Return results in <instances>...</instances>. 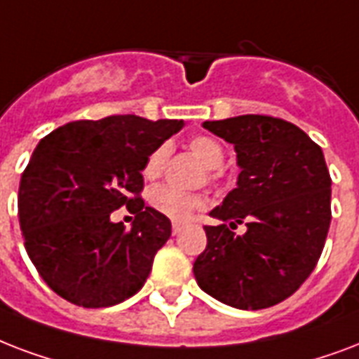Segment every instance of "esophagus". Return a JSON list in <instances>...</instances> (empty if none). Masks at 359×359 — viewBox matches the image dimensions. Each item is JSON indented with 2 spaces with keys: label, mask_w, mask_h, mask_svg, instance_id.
Instances as JSON below:
<instances>
[{
  "label": "esophagus",
  "mask_w": 359,
  "mask_h": 359,
  "mask_svg": "<svg viewBox=\"0 0 359 359\" xmlns=\"http://www.w3.org/2000/svg\"><path fill=\"white\" fill-rule=\"evenodd\" d=\"M182 229H183L182 223H177V221H174V223H172V234L174 236L180 234V232H182Z\"/></svg>",
  "instance_id": "1"
}]
</instances>
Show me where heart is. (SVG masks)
I'll return each instance as SVG.
<instances>
[{"instance_id":"1","label":"heart","mask_w":359,"mask_h":359,"mask_svg":"<svg viewBox=\"0 0 359 359\" xmlns=\"http://www.w3.org/2000/svg\"><path fill=\"white\" fill-rule=\"evenodd\" d=\"M189 148H191L193 155H196L211 170L223 166L224 149L221 146V142L215 140V138H211V136H194L193 140L189 142ZM168 155H170L168 144H161L159 148H155L146 159L144 176L148 180H157L165 172ZM148 202L157 213L168 219H174V221H185L193 211L204 208V198L200 194H185L182 191H177V189L168 187V185L151 189Z\"/></svg>"}]
</instances>
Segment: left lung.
<instances>
[{"instance_id": "8db88e82", "label": "left lung", "mask_w": 359, "mask_h": 359, "mask_svg": "<svg viewBox=\"0 0 359 359\" xmlns=\"http://www.w3.org/2000/svg\"><path fill=\"white\" fill-rule=\"evenodd\" d=\"M234 144L238 187L211 210L208 245L194 260L196 283L236 309H266L304 285L332 221V177L318 144L285 119L247 114L204 121ZM238 224L246 232H233Z\"/></svg>"}]
</instances>
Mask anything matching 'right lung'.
Returning <instances> with one entry per match:
<instances>
[{"label":"right lung","mask_w":359,"mask_h":359,"mask_svg":"<svg viewBox=\"0 0 359 359\" xmlns=\"http://www.w3.org/2000/svg\"><path fill=\"white\" fill-rule=\"evenodd\" d=\"M182 127L125 114L71 121L39 142L22 174L18 219L33 266L57 296L99 309L144 286L172 224L140 198L142 170ZM121 205L137 213L130 231L109 221Z\"/></svg>","instance_id":"1"}]
</instances>
